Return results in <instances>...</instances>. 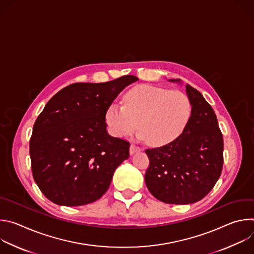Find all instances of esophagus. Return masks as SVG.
<instances>
[{"instance_id": "1", "label": "esophagus", "mask_w": 254, "mask_h": 254, "mask_svg": "<svg viewBox=\"0 0 254 254\" xmlns=\"http://www.w3.org/2000/svg\"><path fill=\"white\" fill-rule=\"evenodd\" d=\"M139 151H140V148L137 147L136 144H134V143H131V144H130V148H129V153H130V155H133V154H135L136 152H139Z\"/></svg>"}]
</instances>
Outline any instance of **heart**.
Listing matches in <instances>:
<instances>
[{"instance_id": "b5f03b06", "label": "heart", "mask_w": 254, "mask_h": 254, "mask_svg": "<svg viewBox=\"0 0 254 254\" xmlns=\"http://www.w3.org/2000/svg\"><path fill=\"white\" fill-rule=\"evenodd\" d=\"M192 114L188 95L180 90L152 85H139L124 96V105L108 106L105 120L119 137L132 133L138 127V136L154 146H165L185 129Z\"/></svg>"}]
</instances>
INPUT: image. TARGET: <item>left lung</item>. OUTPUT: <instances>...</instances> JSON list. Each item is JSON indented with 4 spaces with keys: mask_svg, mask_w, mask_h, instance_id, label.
I'll return each mask as SVG.
<instances>
[{
    "mask_svg": "<svg viewBox=\"0 0 254 254\" xmlns=\"http://www.w3.org/2000/svg\"><path fill=\"white\" fill-rule=\"evenodd\" d=\"M186 92L192 114L183 132L163 147L146 150L150 166L144 182L155 198L167 204L200 201L213 189L223 167V136L213 108L191 85L186 84Z\"/></svg>",
    "mask_w": 254,
    "mask_h": 254,
    "instance_id": "1",
    "label": "left lung"
}]
</instances>
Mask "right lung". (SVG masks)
<instances>
[{
	"mask_svg": "<svg viewBox=\"0 0 254 254\" xmlns=\"http://www.w3.org/2000/svg\"><path fill=\"white\" fill-rule=\"evenodd\" d=\"M137 80L125 75L103 83H73L46 103L33 127L30 157L33 178L47 199L81 206L107 191L116 169L129 157V142L107 133L105 114Z\"/></svg>",
	"mask_w": 254,
	"mask_h": 254,
	"instance_id": "1",
	"label": "right lung"
}]
</instances>
